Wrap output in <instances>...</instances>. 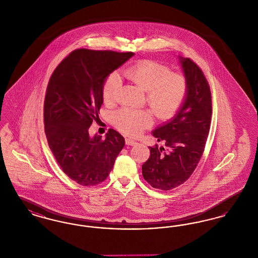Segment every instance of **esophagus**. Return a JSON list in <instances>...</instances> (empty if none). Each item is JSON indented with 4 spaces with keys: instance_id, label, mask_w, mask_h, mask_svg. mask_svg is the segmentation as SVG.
<instances>
[{
    "instance_id": "esophagus-1",
    "label": "esophagus",
    "mask_w": 258,
    "mask_h": 258,
    "mask_svg": "<svg viewBox=\"0 0 258 258\" xmlns=\"http://www.w3.org/2000/svg\"><path fill=\"white\" fill-rule=\"evenodd\" d=\"M125 144H126V145H130V146H134V145L136 144V141L131 139V138H126V139H125Z\"/></svg>"
}]
</instances>
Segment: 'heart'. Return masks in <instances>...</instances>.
<instances>
[{
    "instance_id": "b5f03b06",
    "label": "heart",
    "mask_w": 258,
    "mask_h": 258,
    "mask_svg": "<svg viewBox=\"0 0 258 258\" xmlns=\"http://www.w3.org/2000/svg\"><path fill=\"white\" fill-rule=\"evenodd\" d=\"M123 77L146 92L148 104L160 119H169L177 113L187 95V81L184 75L170 73L160 62L142 61L124 69ZM121 81L116 74L107 76L102 87V96L106 103L117 100ZM116 124L127 135H138L152 123L148 111H137L124 107L114 114Z\"/></svg>"
}]
</instances>
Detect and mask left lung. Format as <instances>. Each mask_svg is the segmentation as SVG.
<instances>
[{
	"label": "left lung",
	"mask_w": 258,
	"mask_h": 258,
	"mask_svg": "<svg viewBox=\"0 0 258 258\" xmlns=\"http://www.w3.org/2000/svg\"><path fill=\"white\" fill-rule=\"evenodd\" d=\"M187 81V95L171 120L152 134L167 147L150 148V158L142 165L144 179L155 188L170 190L184 184L197 168L207 141L212 99L208 82L196 62L179 57Z\"/></svg>",
	"instance_id": "8db88e82"
}]
</instances>
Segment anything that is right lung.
Returning a JSON list of instances; mask_svg holds the SVG:
<instances>
[{
	"mask_svg": "<svg viewBox=\"0 0 258 258\" xmlns=\"http://www.w3.org/2000/svg\"><path fill=\"white\" fill-rule=\"evenodd\" d=\"M135 53L74 50L51 75L44 100V128L49 148L64 172L82 185H95L109 175L124 138L110 128L105 139L90 136L103 103L107 76Z\"/></svg>",
	"mask_w": 258,
	"mask_h": 258,
	"instance_id": "obj_1",
	"label": "right lung"
}]
</instances>
